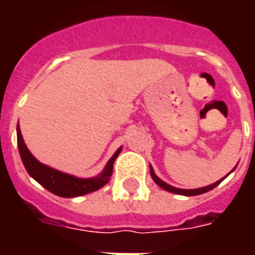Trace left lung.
Listing matches in <instances>:
<instances>
[{
	"label": "left lung",
	"instance_id": "obj_1",
	"mask_svg": "<svg viewBox=\"0 0 255 255\" xmlns=\"http://www.w3.org/2000/svg\"><path fill=\"white\" fill-rule=\"evenodd\" d=\"M150 175H151V177H153V180H154L158 186H160L161 188H164V190H166V191L169 192H173V194H179V195H187V197H192V195H199V194H205V192L210 191V190H213L216 186H219L220 183L224 180V177L221 179V180H219V182L213 183V184H210V186H206V187H202V188H197V190H182V188H176V187H172V186H169V184H166L165 182H162L160 177L155 176L154 171H153V168L150 166Z\"/></svg>",
	"mask_w": 255,
	"mask_h": 255
}]
</instances>
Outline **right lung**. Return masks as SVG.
Returning <instances> with one entry per match:
<instances>
[{
    "label": "right lung",
    "instance_id": "right-lung-1",
    "mask_svg": "<svg viewBox=\"0 0 255 255\" xmlns=\"http://www.w3.org/2000/svg\"><path fill=\"white\" fill-rule=\"evenodd\" d=\"M17 146H19L21 161H23L28 175L31 177H34L41 186L46 188L47 191L53 192V194L63 198L80 197V195L97 191L101 187H104L106 183L109 182V177L113 173V162L122 151V147L117 150L111 160L108 161L105 171L102 172L98 177L79 179V177L71 176V175H67V173H63V172L56 171L50 166L43 165L36 160L35 157L30 153V150L27 149L24 140H23V136H21V132H20L19 126H17Z\"/></svg>",
    "mask_w": 255,
    "mask_h": 255
}]
</instances>
